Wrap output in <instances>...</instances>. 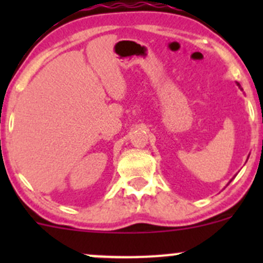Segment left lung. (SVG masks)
<instances>
[{
    "instance_id": "8db88e82",
    "label": "left lung",
    "mask_w": 263,
    "mask_h": 263,
    "mask_svg": "<svg viewBox=\"0 0 263 263\" xmlns=\"http://www.w3.org/2000/svg\"><path fill=\"white\" fill-rule=\"evenodd\" d=\"M238 86H239V87H240V85H239V84H238ZM240 90H243V89H242V87H240Z\"/></svg>"
}]
</instances>
